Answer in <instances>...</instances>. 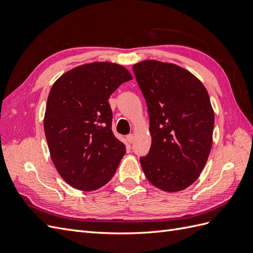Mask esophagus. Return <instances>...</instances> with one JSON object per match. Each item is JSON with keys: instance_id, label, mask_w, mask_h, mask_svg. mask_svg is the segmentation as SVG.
Segmentation results:
<instances>
[{"instance_id": "obj_1", "label": "esophagus", "mask_w": 253, "mask_h": 253, "mask_svg": "<svg viewBox=\"0 0 253 253\" xmlns=\"http://www.w3.org/2000/svg\"><path fill=\"white\" fill-rule=\"evenodd\" d=\"M126 141L128 142V143H132L133 141H134V136L131 134V135H127L126 136Z\"/></svg>"}]
</instances>
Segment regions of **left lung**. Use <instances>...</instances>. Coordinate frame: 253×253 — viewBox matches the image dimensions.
Instances as JSON below:
<instances>
[{"label": "left lung", "instance_id": "left-lung-1", "mask_svg": "<svg viewBox=\"0 0 253 253\" xmlns=\"http://www.w3.org/2000/svg\"><path fill=\"white\" fill-rule=\"evenodd\" d=\"M133 71L148 106L152 144L140 158L147 179L166 192L185 190L208 160L214 126L209 94L178 65L144 60Z\"/></svg>", "mask_w": 253, "mask_h": 253}]
</instances>
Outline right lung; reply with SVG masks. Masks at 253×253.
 <instances>
[{
    "mask_svg": "<svg viewBox=\"0 0 253 253\" xmlns=\"http://www.w3.org/2000/svg\"><path fill=\"white\" fill-rule=\"evenodd\" d=\"M133 77L113 62L79 65L50 88L44 132L58 173L75 189L94 191L108 183L126 154L112 131L110 96Z\"/></svg>",
    "mask_w": 253,
    "mask_h": 253,
    "instance_id": "add662e5",
    "label": "right lung"
}]
</instances>
